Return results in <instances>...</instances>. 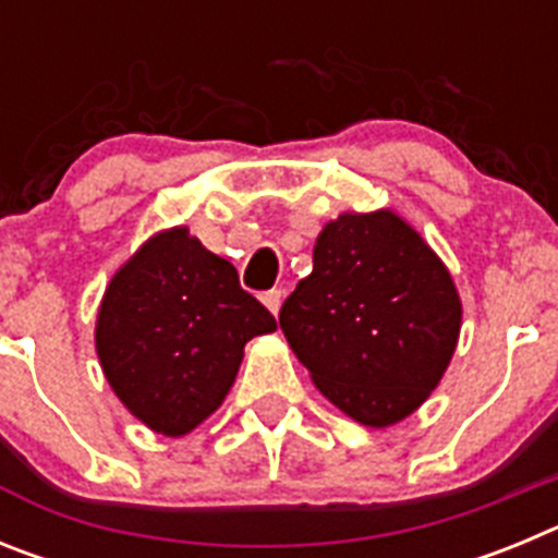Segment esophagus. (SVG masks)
Instances as JSON below:
<instances>
[{"label": "esophagus", "mask_w": 558, "mask_h": 558, "mask_svg": "<svg viewBox=\"0 0 558 558\" xmlns=\"http://www.w3.org/2000/svg\"><path fill=\"white\" fill-rule=\"evenodd\" d=\"M263 304L274 315L279 313V307H282V290H268V293H263Z\"/></svg>", "instance_id": "esophagus-1"}]
</instances>
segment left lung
<instances>
[{"mask_svg":"<svg viewBox=\"0 0 558 558\" xmlns=\"http://www.w3.org/2000/svg\"><path fill=\"white\" fill-rule=\"evenodd\" d=\"M461 315L450 268L402 215L343 211L315 240L313 274L288 295L279 327L315 388L383 430L436 391Z\"/></svg>","mask_w":558,"mask_h":558,"instance_id":"obj_1","label":"left lung"}]
</instances>
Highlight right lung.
Returning a JSON list of instances; mask_svg holds the SVG:
<instances>
[{"label":"right lung","mask_w":558,"mask_h":558,"mask_svg":"<svg viewBox=\"0 0 558 558\" xmlns=\"http://www.w3.org/2000/svg\"><path fill=\"white\" fill-rule=\"evenodd\" d=\"M274 315L240 288L229 259L186 226L147 236L106 284L95 349L108 386L153 433L179 438L223 405Z\"/></svg>","instance_id":"obj_1"}]
</instances>
